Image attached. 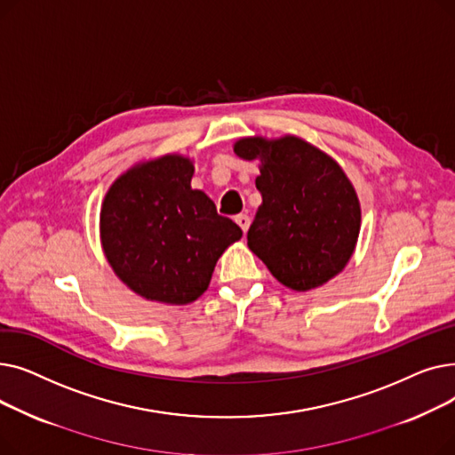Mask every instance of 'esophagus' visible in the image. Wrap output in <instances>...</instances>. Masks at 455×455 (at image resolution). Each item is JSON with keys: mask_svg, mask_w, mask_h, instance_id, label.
<instances>
[{"mask_svg": "<svg viewBox=\"0 0 455 455\" xmlns=\"http://www.w3.org/2000/svg\"><path fill=\"white\" fill-rule=\"evenodd\" d=\"M235 223L242 227L243 232H247L249 227H251V218H249L247 213H240V215H235Z\"/></svg>", "mask_w": 455, "mask_h": 455, "instance_id": "obj_1", "label": "esophagus"}]
</instances>
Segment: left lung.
<instances>
[{
	"instance_id": "8db88e82",
	"label": "left lung",
	"mask_w": 455,
	"mask_h": 455,
	"mask_svg": "<svg viewBox=\"0 0 455 455\" xmlns=\"http://www.w3.org/2000/svg\"><path fill=\"white\" fill-rule=\"evenodd\" d=\"M234 153L259 160L261 204L247 232L249 249L271 275L309 291L339 275L360 235L362 208L341 165L297 136L242 138Z\"/></svg>"
}]
</instances>
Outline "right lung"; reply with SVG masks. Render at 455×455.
Masks as SVG:
<instances>
[{"mask_svg": "<svg viewBox=\"0 0 455 455\" xmlns=\"http://www.w3.org/2000/svg\"><path fill=\"white\" fill-rule=\"evenodd\" d=\"M194 162L164 155L117 177L101 206V245L127 288L148 300L189 304L206 290L220 256L243 235L191 189Z\"/></svg>", "mask_w": 455, "mask_h": 455, "instance_id": "obj_1", "label": "right lung"}]
</instances>
